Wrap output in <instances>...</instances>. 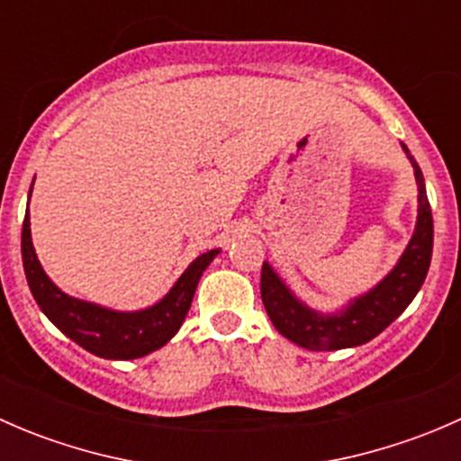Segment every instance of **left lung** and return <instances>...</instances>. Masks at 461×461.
<instances>
[{
	"mask_svg": "<svg viewBox=\"0 0 461 461\" xmlns=\"http://www.w3.org/2000/svg\"><path fill=\"white\" fill-rule=\"evenodd\" d=\"M406 149V144H403ZM412 167H415L417 187H420V216H417L415 234L408 243L393 272L361 299H355L341 314L321 317L294 299L281 278L274 274L267 263L260 269V296L272 319L274 328L305 350H341L368 343L376 334L384 332L403 310L411 305L420 292L432 257V212L426 196L424 176L411 151L406 149Z\"/></svg>",
	"mask_w": 461,
	"mask_h": 461,
	"instance_id": "1",
	"label": "left lung"
}]
</instances>
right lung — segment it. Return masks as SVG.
<instances>
[{"mask_svg": "<svg viewBox=\"0 0 461 461\" xmlns=\"http://www.w3.org/2000/svg\"><path fill=\"white\" fill-rule=\"evenodd\" d=\"M216 254L218 249H212L194 260L160 303L140 312H115L58 290L32 249L29 212L22 227V260L40 310L77 346L102 359H138L165 346L183 325L198 281Z\"/></svg>", "mask_w": 461, "mask_h": 461, "instance_id": "1", "label": "right lung"}]
</instances>
